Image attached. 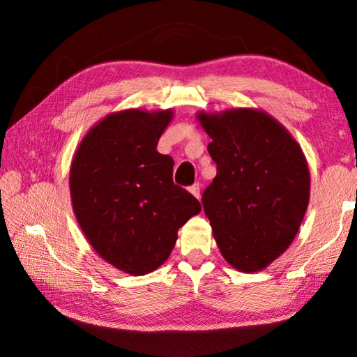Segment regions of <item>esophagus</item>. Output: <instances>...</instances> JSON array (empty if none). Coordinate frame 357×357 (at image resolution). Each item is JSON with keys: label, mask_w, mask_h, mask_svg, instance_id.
Listing matches in <instances>:
<instances>
[{"label": "esophagus", "mask_w": 357, "mask_h": 357, "mask_svg": "<svg viewBox=\"0 0 357 357\" xmlns=\"http://www.w3.org/2000/svg\"><path fill=\"white\" fill-rule=\"evenodd\" d=\"M189 192H190L192 195L195 197V198H200V184L195 183L193 185H190V187H189Z\"/></svg>", "instance_id": "34e87169"}]
</instances>
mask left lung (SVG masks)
I'll return each instance as SVG.
<instances>
[{"label": "left lung", "mask_w": 357, "mask_h": 357, "mask_svg": "<svg viewBox=\"0 0 357 357\" xmlns=\"http://www.w3.org/2000/svg\"><path fill=\"white\" fill-rule=\"evenodd\" d=\"M211 137L217 174L202 202L222 257L257 273L293 243L310 198V172L299 143L257 108L197 114Z\"/></svg>", "instance_id": "left-lung-1"}]
</instances>
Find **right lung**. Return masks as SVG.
<instances>
[{"instance_id":"right-lung-1","label":"right lung","mask_w":357,"mask_h":357,"mask_svg":"<svg viewBox=\"0 0 357 357\" xmlns=\"http://www.w3.org/2000/svg\"><path fill=\"white\" fill-rule=\"evenodd\" d=\"M172 119L170 108L107 114L83 137L70 164L72 208L83 234L102 259L132 275L165 263L178 229L202 211L173 183L172 157L155 149Z\"/></svg>"}]
</instances>
